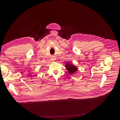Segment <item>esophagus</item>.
Masks as SVG:
<instances>
[{
	"label": "esophagus",
	"mask_w": 120,
	"mask_h": 120,
	"mask_svg": "<svg viewBox=\"0 0 120 120\" xmlns=\"http://www.w3.org/2000/svg\"><path fill=\"white\" fill-rule=\"evenodd\" d=\"M52 60H54V59H52Z\"/></svg>",
	"instance_id": "esophagus-1"
}]
</instances>
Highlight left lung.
Returning a JSON list of instances; mask_svg holds the SVG:
<instances>
[{"mask_svg": "<svg viewBox=\"0 0 120 120\" xmlns=\"http://www.w3.org/2000/svg\"><path fill=\"white\" fill-rule=\"evenodd\" d=\"M67 68L68 71V72H69L70 74H74L75 71H77V68L76 67L73 66V65L70 64V63H67L66 64V66H65Z\"/></svg>", "mask_w": 120, "mask_h": 120, "instance_id": "left-lung-1", "label": "left lung"}]
</instances>
